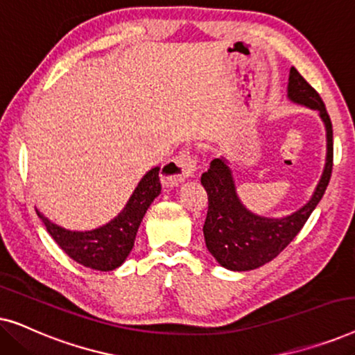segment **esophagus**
Here are the masks:
<instances>
[{
    "mask_svg": "<svg viewBox=\"0 0 355 355\" xmlns=\"http://www.w3.org/2000/svg\"><path fill=\"white\" fill-rule=\"evenodd\" d=\"M197 171V158L189 152L182 150L176 158L163 164V179L166 184H178L193 176Z\"/></svg>",
    "mask_w": 355,
    "mask_h": 355,
    "instance_id": "34e87169",
    "label": "esophagus"
}]
</instances>
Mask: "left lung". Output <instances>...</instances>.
<instances>
[{
	"instance_id": "1",
	"label": "left lung",
	"mask_w": 355,
	"mask_h": 355,
	"mask_svg": "<svg viewBox=\"0 0 355 355\" xmlns=\"http://www.w3.org/2000/svg\"><path fill=\"white\" fill-rule=\"evenodd\" d=\"M288 98L295 105L318 111L327 130V158L323 173L310 200L291 215L268 218L250 211L241 202L230 162L225 157L215 158L200 182L208 196L207 220L203 236L210 254L223 268L249 271L268 263L283 252L299 234L305 221L327 191L333 169V125L323 100L307 80L291 67L288 79Z\"/></svg>"
}]
</instances>
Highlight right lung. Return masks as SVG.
<instances>
[{
    "label": "right lung",
    "instance_id": "obj_1",
    "mask_svg": "<svg viewBox=\"0 0 355 355\" xmlns=\"http://www.w3.org/2000/svg\"><path fill=\"white\" fill-rule=\"evenodd\" d=\"M162 193L159 166L144 174L123 210L106 225L90 231L66 230L38 211L37 215L56 244L77 263L98 271H111L121 266L134 247L135 236L145 213Z\"/></svg>",
    "mask_w": 355,
    "mask_h": 355
}]
</instances>
